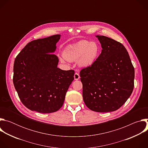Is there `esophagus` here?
I'll use <instances>...</instances> for the list:
<instances>
[{
  "mask_svg": "<svg viewBox=\"0 0 148 148\" xmlns=\"http://www.w3.org/2000/svg\"><path fill=\"white\" fill-rule=\"evenodd\" d=\"M74 79H75V80H78V79H79V78H80L79 74L77 73H75L74 74Z\"/></svg>",
  "mask_w": 148,
  "mask_h": 148,
  "instance_id": "esophagus-1",
  "label": "esophagus"
}]
</instances>
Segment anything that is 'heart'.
<instances>
[{
  "label": "heart",
  "mask_w": 148,
  "mask_h": 148,
  "mask_svg": "<svg viewBox=\"0 0 148 148\" xmlns=\"http://www.w3.org/2000/svg\"><path fill=\"white\" fill-rule=\"evenodd\" d=\"M99 54V47L96 42L81 40L68 46L64 52V58L69 61H78L81 67H88L95 61ZM62 62L64 60L61 58Z\"/></svg>",
  "instance_id": "heart-1"
}]
</instances>
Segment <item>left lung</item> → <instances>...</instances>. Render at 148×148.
<instances>
[{"label": "left lung", "mask_w": 148, "mask_h": 148, "mask_svg": "<svg viewBox=\"0 0 148 148\" xmlns=\"http://www.w3.org/2000/svg\"><path fill=\"white\" fill-rule=\"evenodd\" d=\"M96 37L102 50L93 64L79 73L83 99L93 111L112 112L121 107L131 96L135 70L123 45L106 36Z\"/></svg>", "instance_id": "left-lung-1"}]
</instances>
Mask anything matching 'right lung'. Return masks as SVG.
<instances>
[{
    "instance_id": "1",
    "label": "right lung",
    "mask_w": 148,
    "mask_h": 148,
    "mask_svg": "<svg viewBox=\"0 0 148 148\" xmlns=\"http://www.w3.org/2000/svg\"><path fill=\"white\" fill-rule=\"evenodd\" d=\"M60 34L33 40L15 58L13 81L18 97L31 111H57L74 80V71L57 67L58 58L53 53Z\"/></svg>"
}]
</instances>
